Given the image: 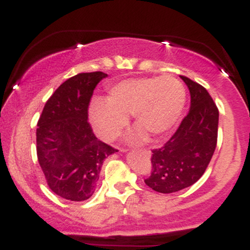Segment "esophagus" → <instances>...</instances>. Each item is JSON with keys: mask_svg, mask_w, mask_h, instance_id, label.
Listing matches in <instances>:
<instances>
[{"mask_svg": "<svg viewBox=\"0 0 250 250\" xmlns=\"http://www.w3.org/2000/svg\"><path fill=\"white\" fill-rule=\"evenodd\" d=\"M141 153L143 155H146V156H150V151L147 150V149H143V150H141Z\"/></svg>", "mask_w": 250, "mask_h": 250, "instance_id": "obj_1", "label": "esophagus"}]
</instances>
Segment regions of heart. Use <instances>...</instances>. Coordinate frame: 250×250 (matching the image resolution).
<instances>
[{
	"instance_id": "obj_1",
	"label": "heart",
	"mask_w": 250,
	"mask_h": 250,
	"mask_svg": "<svg viewBox=\"0 0 250 250\" xmlns=\"http://www.w3.org/2000/svg\"><path fill=\"white\" fill-rule=\"evenodd\" d=\"M186 104V89L173 76L123 80L109 88L105 100L89 107L94 131L104 141L117 136L127 125L129 114L140 127L129 134V141L140 143L149 133L161 137L175 127Z\"/></svg>"
}]
</instances>
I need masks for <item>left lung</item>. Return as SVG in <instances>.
I'll return each mask as SVG.
<instances>
[{"label":"left lung","instance_id":"1","mask_svg":"<svg viewBox=\"0 0 250 250\" xmlns=\"http://www.w3.org/2000/svg\"><path fill=\"white\" fill-rule=\"evenodd\" d=\"M190 93V109L179 129L161 149L153 150L151 175L145 180L153 190L170 194L190 187L202 176L217 141L219 110L202 85L181 76Z\"/></svg>","mask_w":250,"mask_h":250}]
</instances>
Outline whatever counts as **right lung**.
Instances as JSON below:
<instances>
[{"label": "right lung", "mask_w": 250, "mask_h": 250, "mask_svg": "<svg viewBox=\"0 0 250 250\" xmlns=\"http://www.w3.org/2000/svg\"><path fill=\"white\" fill-rule=\"evenodd\" d=\"M108 75L81 73L63 82L45 103L37 122L36 150L48 186L65 200H88L103 161L115 149L99 141L88 123L93 91Z\"/></svg>", "instance_id": "add662e5"}]
</instances>
